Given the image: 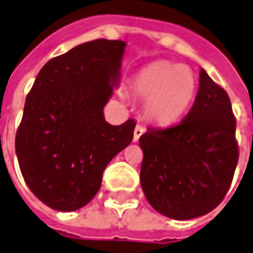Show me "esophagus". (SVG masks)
Returning <instances> with one entry per match:
<instances>
[{
	"label": "esophagus",
	"instance_id": "34e87169",
	"mask_svg": "<svg viewBox=\"0 0 253 253\" xmlns=\"http://www.w3.org/2000/svg\"><path fill=\"white\" fill-rule=\"evenodd\" d=\"M144 131H146V128H144L142 125H136V127H135L134 130V142H138L139 138L144 134Z\"/></svg>",
	"mask_w": 253,
	"mask_h": 253
}]
</instances>
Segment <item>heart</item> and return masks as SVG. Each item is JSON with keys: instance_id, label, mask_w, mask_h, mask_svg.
Segmentation results:
<instances>
[{"instance_id": "1", "label": "heart", "mask_w": 253, "mask_h": 253, "mask_svg": "<svg viewBox=\"0 0 253 253\" xmlns=\"http://www.w3.org/2000/svg\"><path fill=\"white\" fill-rule=\"evenodd\" d=\"M197 80L189 67L156 61L140 69L131 81V90L147 99L146 111L154 122L178 119L192 102Z\"/></svg>"}]
</instances>
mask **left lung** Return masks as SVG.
Returning <instances> with one entry per match:
<instances>
[{"instance_id": "left-lung-1", "label": "left lung", "mask_w": 253, "mask_h": 253, "mask_svg": "<svg viewBox=\"0 0 253 253\" xmlns=\"http://www.w3.org/2000/svg\"><path fill=\"white\" fill-rule=\"evenodd\" d=\"M228 94L201 69L200 89L181 122L147 128L140 184L147 201L163 215L193 219L215 209L230 189L239 148Z\"/></svg>"}]
</instances>
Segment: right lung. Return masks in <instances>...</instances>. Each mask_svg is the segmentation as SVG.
<instances>
[{"label":"right lung","instance_id":"obj_1","mask_svg":"<svg viewBox=\"0 0 253 253\" xmlns=\"http://www.w3.org/2000/svg\"><path fill=\"white\" fill-rule=\"evenodd\" d=\"M125 48L107 39L76 45L45 63L26 97L15 152L30 190L51 209L89 204L107 164L132 140L134 119L111 126L103 117Z\"/></svg>","mask_w":253,"mask_h":253}]
</instances>
